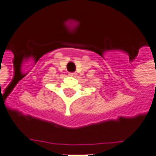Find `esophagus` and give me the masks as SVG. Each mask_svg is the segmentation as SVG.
Segmentation results:
<instances>
[{
    "mask_svg": "<svg viewBox=\"0 0 156 156\" xmlns=\"http://www.w3.org/2000/svg\"><path fill=\"white\" fill-rule=\"evenodd\" d=\"M68 75H69V76H71V77H75V75H76V74H75L74 73H68Z\"/></svg>",
    "mask_w": 156,
    "mask_h": 156,
    "instance_id": "obj_1",
    "label": "esophagus"
}]
</instances>
